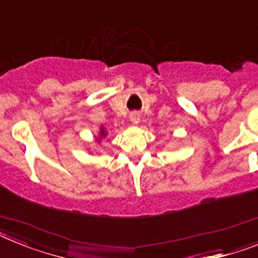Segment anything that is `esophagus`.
<instances>
[{"instance_id": "34e87169", "label": "esophagus", "mask_w": 258, "mask_h": 258, "mask_svg": "<svg viewBox=\"0 0 258 258\" xmlns=\"http://www.w3.org/2000/svg\"><path fill=\"white\" fill-rule=\"evenodd\" d=\"M139 120H140V116L138 112H134V114H131V122L135 123V124H138V123H139Z\"/></svg>"}]
</instances>
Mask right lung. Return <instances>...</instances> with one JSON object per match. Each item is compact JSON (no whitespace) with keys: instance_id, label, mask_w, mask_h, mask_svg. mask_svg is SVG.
Here are the masks:
<instances>
[{"instance_id":"obj_1","label":"right lung","mask_w":258,"mask_h":258,"mask_svg":"<svg viewBox=\"0 0 258 258\" xmlns=\"http://www.w3.org/2000/svg\"><path fill=\"white\" fill-rule=\"evenodd\" d=\"M106 136V131L103 127H101V133H99V139H97V142H99V140L102 139V138H105Z\"/></svg>"}]
</instances>
